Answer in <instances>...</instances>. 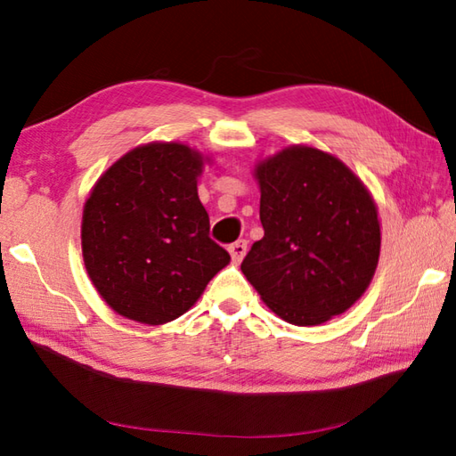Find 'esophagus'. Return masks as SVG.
I'll list each match as a JSON object with an SVG mask.
<instances>
[{"label": "esophagus", "mask_w": 456, "mask_h": 456, "mask_svg": "<svg viewBox=\"0 0 456 456\" xmlns=\"http://www.w3.org/2000/svg\"><path fill=\"white\" fill-rule=\"evenodd\" d=\"M229 253H231V258H233L235 263H240V260H243L245 255H247V240L245 239L235 240L233 245H229Z\"/></svg>", "instance_id": "obj_1"}]
</instances>
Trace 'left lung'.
Returning a JSON list of instances; mask_svg holds the SVG:
<instances>
[{
  "instance_id": "1",
  "label": "left lung",
  "mask_w": 456,
  "mask_h": 456,
  "mask_svg": "<svg viewBox=\"0 0 456 456\" xmlns=\"http://www.w3.org/2000/svg\"><path fill=\"white\" fill-rule=\"evenodd\" d=\"M265 237L240 270L284 322L322 325L361 297L380 256L364 183L333 154L288 147L255 168Z\"/></svg>"
}]
</instances>
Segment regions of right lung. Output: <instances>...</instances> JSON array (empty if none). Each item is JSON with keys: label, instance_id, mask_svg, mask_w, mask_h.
<instances>
[{"label": "right lung", "instance_id": "1", "mask_svg": "<svg viewBox=\"0 0 456 456\" xmlns=\"http://www.w3.org/2000/svg\"><path fill=\"white\" fill-rule=\"evenodd\" d=\"M203 157L180 142L129 151L95 182L82 217V255L113 312L147 325L186 314L229 253L209 239L198 198Z\"/></svg>", "mask_w": 456, "mask_h": 456}]
</instances>
